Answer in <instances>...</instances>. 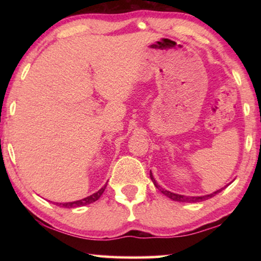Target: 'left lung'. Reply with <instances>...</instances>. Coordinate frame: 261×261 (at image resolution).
<instances>
[{"instance_id":"8db88e82","label":"left lung","mask_w":261,"mask_h":261,"mask_svg":"<svg viewBox=\"0 0 261 261\" xmlns=\"http://www.w3.org/2000/svg\"><path fill=\"white\" fill-rule=\"evenodd\" d=\"M149 177H151V179H152V182L154 183V185H155V187H156L159 190H160V191H161L163 194H165V196H167L168 198H170L171 200H175V201H180V202H199V201H202V200L210 199V198L214 197L215 194H218L219 192L222 191V189H221V190H218V191H215V192H213V193L207 194V196H201V197H187V196H182V194L173 193V192H170V191H167V190H165V189H162V188L160 187V185H159V184L156 183V180L154 179L152 173H149Z\"/></svg>"}]
</instances>
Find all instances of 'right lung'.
Wrapping results in <instances>:
<instances>
[{
    "label": "right lung",
    "instance_id": "right-lung-1",
    "mask_svg": "<svg viewBox=\"0 0 261 261\" xmlns=\"http://www.w3.org/2000/svg\"><path fill=\"white\" fill-rule=\"evenodd\" d=\"M106 187H107V185H105V187L101 188L98 192L91 194V196L84 198V199L76 200V201H72V202H60V204H57V205L61 206V207H65V208H74V207H81V206L92 204V202L96 201L101 197V194L103 193Z\"/></svg>",
    "mask_w": 261,
    "mask_h": 261
}]
</instances>
